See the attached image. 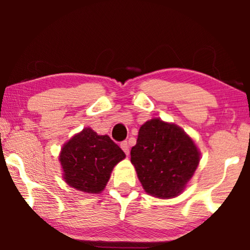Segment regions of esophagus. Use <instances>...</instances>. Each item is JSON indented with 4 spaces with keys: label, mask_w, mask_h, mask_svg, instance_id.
<instances>
[{
    "label": "esophagus",
    "mask_w": 250,
    "mask_h": 250,
    "mask_svg": "<svg viewBox=\"0 0 250 250\" xmlns=\"http://www.w3.org/2000/svg\"><path fill=\"white\" fill-rule=\"evenodd\" d=\"M121 148L123 149V151H124L126 155H128V152H129V149H128V143H127V141H123L122 143H121Z\"/></svg>",
    "instance_id": "obj_1"
}]
</instances>
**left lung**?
Wrapping results in <instances>:
<instances>
[{"label": "left lung", "instance_id": "left-lung-1", "mask_svg": "<svg viewBox=\"0 0 250 250\" xmlns=\"http://www.w3.org/2000/svg\"><path fill=\"white\" fill-rule=\"evenodd\" d=\"M200 157L182 128L153 118L140 127L131 162L146 192L158 198L181 193L197 169Z\"/></svg>", "mask_w": 250, "mask_h": 250}]
</instances>
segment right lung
Segmentation results:
<instances>
[{"mask_svg":"<svg viewBox=\"0 0 250 250\" xmlns=\"http://www.w3.org/2000/svg\"><path fill=\"white\" fill-rule=\"evenodd\" d=\"M124 158V151L108 135H98L90 127L73 136L60 153L64 181L86 193L101 192L112 168Z\"/></svg>","mask_w":250,"mask_h":250,"instance_id":"add662e5","label":"right lung"}]
</instances>
